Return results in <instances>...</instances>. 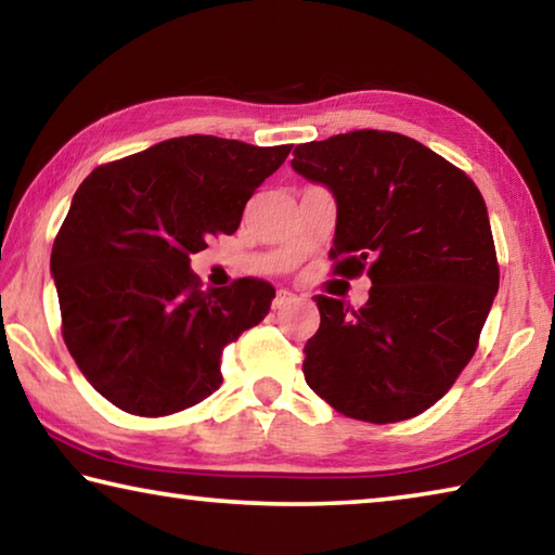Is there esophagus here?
I'll use <instances>...</instances> for the list:
<instances>
[{
    "label": "esophagus",
    "instance_id": "34e87169",
    "mask_svg": "<svg viewBox=\"0 0 555 555\" xmlns=\"http://www.w3.org/2000/svg\"><path fill=\"white\" fill-rule=\"evenodd\" d=\"M296 300V294H291V291H286V288H281V291H276V298H274V308H286L288 304H294Z\"/></svg>",
    "mask_w": 555,
    "mask_h": 555
}]
</instances>
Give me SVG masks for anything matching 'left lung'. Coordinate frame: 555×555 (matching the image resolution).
<instances>
[{
    "instance_id": "obj_1",
    "label": "left lung",
    "mask_w": 555,
    "mask_h": 555,
    "mask_svg": "<svg viewBox=\"0 0 555 555\" xmlns=\"http://www.w3.org/2000/svg\"><path fill=\"white\" fill-rule=\"evenodd\" d=\"M291 166L333 193L337 274L372 281L360 311L313 296L321 327L304 350L308 387L372 424L418 416L475 354L500 288L482 193L397 131L298 144Z\"/></svg>"
}]
</instances>
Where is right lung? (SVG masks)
<instances>
[{
	"instance_id": "obj_1",
	"label": "right lung",
	"mask_w": 555,
	"mask_h": 555,
	"mask_svg": "<svg viewBox=\"0 0 555 555\" xmlns=\"http://www.w3.org/2000/svg\"><path fill=\"white\" fill-rule=\"evenodd\" d=\"M291 146L178 137L100 166L51 251L63 340L102 397L168 416L220 389L224 345L264 321L276 291L240 279L201 291L191 255L232 234Z\"/></svg>"
}]
</instances>
